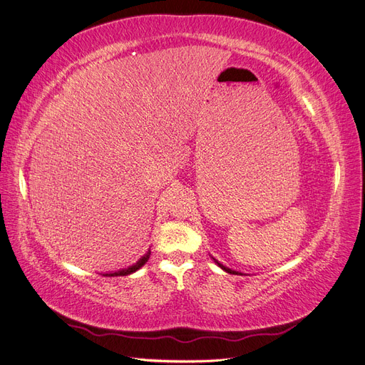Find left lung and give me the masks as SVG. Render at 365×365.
I'll return each mask as SVG.
<instances>
[{
    "instance_id": "left-lung-1",
    "label": "left lung",
    "mask_w": 365,
    "mask_h": 365,
    "mask_svg": "<svg viewBox=\"0 0 365 365\" xmlns=\"http://www.w3.org/2000/svg\"><path fill=\"white\" fill-rule=\"evenodd\" d=\"M216 263H217V267H220V268H222L225 272H228V274H236V275H239L240 272H237V271H233V269H230V268H227V267H224V264L222 263H219L216 259H213ZM242 275V274H240Z\"/></svg>"
}]
</instances>
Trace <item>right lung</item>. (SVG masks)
<instances>
[{"label": "right lung", "mask_w": 365, "mask_h": 365, "mask_svg": "<svg viewBox=\"0 0 365 365\" xmlns=\"http://www.w3.org/2000/svg\"><path fill=\"white\" fill-rule=\"evenodd\" d=\"M149 257H150V251H148L145 256H143L135 264H132V267H129L126 269H120L117 272H109V274H105V275H111V277H117V275H128V274L135 272V271H138L143 267V264H145L149 260Z\"/></svg>", "instance_id": "1"}]
</instances>
